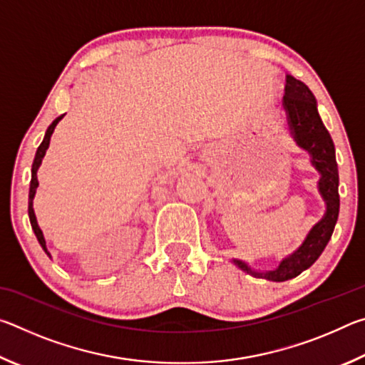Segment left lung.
<instances>
[{
	"instance_id": "8db88e82",
	"label": "left lung",
	"mask_w": 365,
	"mask_h": 365,
	"mask_svg": "<svg viewBox=\"0 0 365 365\" xmlns=\"http://www.w3.org/2000/svg\"><path fill=\"white\" fill-rule=\"evenodd\" d=\"M282 104L287 113L289 135H292L298 148L309 153L311 164L320 174L317 188L325 201V214L309 230L304 242L292 255L283 257L279 267L274 270L261 272L252 269L248 262L232 259V262L246 274L270 282H287L311 267L319 256L322 255L327 243L330 242L339 212V177L335 158V145H333L330 133L319 115L316 96L301 80L294 78L293 76H287L285 96H283Z\"/></svg>"
}]
</instances>
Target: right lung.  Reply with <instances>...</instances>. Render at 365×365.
I'll use <instances>...</instances> for the list:
<instances>
[{
	"mask_svg": "<svg viewBox=\"0 0 365 365\" xmlns=\"http://www.w3.org/2000/svg\"><path fill=\"white\" fill-rule=\"evenodd\" d=\"M63 117H64V114L56 117V119L51 122V125L48 127V130L45 133V138H43V141H41L40 146H38V150H36V153H35V159H34V164H32V180H30V190H29V217H30V224H32V230L35 233L36 240H38V243L41 245L43 251H45L49 257H51V255H49V251L46 248L45 237H43L41 228L38 227V222H36V217H35L34 197H35V193H36V188H38V178H36V170H38V168L41 165V160H43V158H45L46 150H48V146H49V140H51V135L54 132V127L58 125V122L63 119Z\"/></svg>",
	"mask_w": 365,
	"mask_h": 365,
	"instance_id": "1",
	"label": "right lung"
}]
</instances>
